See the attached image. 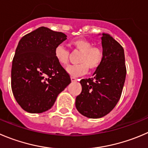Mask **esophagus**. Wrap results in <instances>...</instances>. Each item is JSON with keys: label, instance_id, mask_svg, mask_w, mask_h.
Here are the masks:
<instances>
[{"label": "esophagus", "instance_id": "esophagus-1", "mask_svg": "<svg viewBox=\"0 0 148 148\" xmlns=\"http://www.w3.org/2000/svg\"><path fill=\"white\" fill-rule=\"evenodd\" d=\"M70 79H71V81H72V82H75V81H77L76 78H74V77H71V78H70Z\"/></svg>", "mask_w": 148, "mask_h": 148}]
</instances>
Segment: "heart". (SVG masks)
Returning <instances> with one entry per match:
<instances>
[{"label":"heart","instance_id":"heart-1","mask_svg":"<svg viewBox=\"0 0 148 148\" xmlns=\"http://www.w3.org/2000/svg\"><path fill=\"white\" fill-rule=\"evenodd\" d=\"M75 50L81 51L77 65L67 67V72L72 76H81L86 74L88 68L96 70L101 64L104 58L103 50L99 46H94L90 40L86 38H77L70 42ZM54 57L60 65H66L68 62L70 52L63 46H57L54 49Z\"/></svg>","mask_w":148,"mask_h":148}]
</instances>
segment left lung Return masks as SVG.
<instances>
[{
	"mask_svg": "<svg viewBox=\"0 0 148 148\" xmlns=\"http://www.w3.org/2000/svg\"><path fill=\"white\" fill-rule=\"evenodd\" d=\"M101 40L103 60L93 78L80 81L82 91L75 99L78 112L89 119L103 117L115 108L120 99L126 79L123 47L108 33H102Z\"/></svg>",
	"mask_w": 148,
	"mask_h": 148,
	"instance_id": "8db88e82",
	"label": "left lung"
}]
</instances>
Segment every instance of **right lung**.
I'll return each mask as SVG.
<instances>
[{
	"label": "right lung",
	"mask_w": 148,
	"mask_h": 148,
	"mask_svg": "<svg viewBox=\"0 0 148 148\" xmlns=\"http://www.w3.org/2000/svg\"><path fill=\"white\" fill-rule=\"evenodd\" d=\"M66 39L64 33L40 27L19 40L12 62V89L27 112L41 113L51 109L59 94L71 83L54 54Z\"/></svg>",
	"instance_id": "add662e5"
}]
</instances>
